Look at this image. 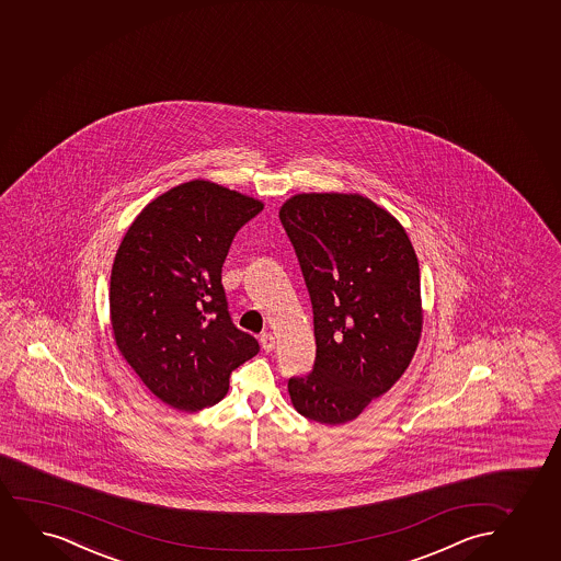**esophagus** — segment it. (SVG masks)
Segmentation results:
<instances>
[{
	"label": "esophagus",
	"instance_id": "1",
	"mask_svg": "<svg viewBox=\"0 0 561 561\" xmlns=\"http://www.w3.org/2000/svg\"><path fill=\"white\" fill-rule=\"evenodd\" d=\"M259 340H261V346H263L264 352H272L276 347V339L272 336L271 332H263Z\"/></svg>",
	"mask_w": 561,
	"mask_h": 561
}]
</instances>
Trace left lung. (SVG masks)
I'll list each match as a JSON object with an SVG mask.
<instances>
[{
    "label": "left lung",
    "instance_id": "left-lung-1",
    "mask_svg": "<svg viewBox=\"0 0 561 561\" xmlns=\"http://www.w3.org/2000/svg\"><path fill=\"white\" fill-rule=\"evenodd\" d=\"M279 221L310 293L318 346L313 370L287 383L290 402L313 422H352L414 357L417 256L401 222L360 194H295Z\"/></svg>",
    "mask_w": 561,
    "mask_h": 561
}]
</instances>
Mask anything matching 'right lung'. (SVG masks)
<instances>
[{
	"instance_id": "obj_1",
	"label": "right lung",
	"mask_w": 561,
	"mask_h": 561,
	"mask_svg": "<svg viewBox=\"0 0 561 561\" xmlns=\"http://www.w3.org/2000/svg\"><path fill=\"white\" fill-rule=\"evenodd\" d=\"M263 202L211 181L181 183L134 219L111 268V329L149 391L183 412L214 407L259 342L230 319L222 263Z\"/></svg>"
}]
</instances>
